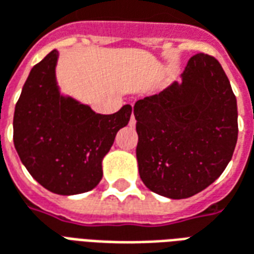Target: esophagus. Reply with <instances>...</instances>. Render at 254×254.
I'll return each mask as SVG.
<instances>
[{
  "label": "esophagus",
  "mask_w": 254,
  "mask_h": 254,
  "mask_svg": "<svg viewBox=\"0 0 254 254\" xmlns=\"http://www.w3.org/2000/svg\"><path fill=\"white\" fill-rule=\"evenodd\" d=\"M131 123H132V124H135V120H134V119H132V120H131Z\"/></svg>",
  "instance_id": "esophagus-1"
}]
</instances>
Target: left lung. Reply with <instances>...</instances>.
Instances as JSON below:
<instances>
[{
	"label": "left lung",
	"mask_w": 254,
	"mask_h": 254,
	"mask_svg": "<svg viewBox=\"0 0 254 254\" xmlns=\"http://www.w3.org/2000/svg\"><path fill=\"white\" fill-rule=\"evenodd\" d=\"M142 182L168 198H189L216 181L238 138L237 98L220 63L198 53L182 83L135 102Z\"/></svg>",
	"instance_id": "1"
}]
</instances>
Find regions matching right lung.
I'll return each mask as SVG.
<instances>
[{"instance_id":"right-lung-1","label":"right lung","mask_w":254,"mask_h":254,"mask_svg":"<svg viewBox=\"0 0 254 254\" xmlns=\"http://www.w3.org/2000/svg\"><path fill=\"white\" fill-rule=\"evenodd\" d=\"M59 52L32 66L13 116V143L35 181L61 195L86 193L102 178V159L120 128L130 122L131 105L113 115L60 94L56 82Z\"/></svg>"}]
</instances>
